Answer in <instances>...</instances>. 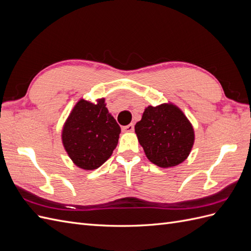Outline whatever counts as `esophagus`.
Listing matches in <instances>:
<instances>
[{"instance_id": "obj_1", "label": "esophagus", "mask_w": 251, "mask_h": 251, "mask_svg": "<svg viewBox=\"0 0 251 251\" xmlns=\"http://www.w3.org/2000/svg\"><path fill=\"white\" fill-rule=\"evenodd\" d=\"M123 131H124V132H133V131H134V125H133V124H130V125H127V126H124V127H123Z\"/></svg>"}]
</instances>
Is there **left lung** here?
Here are the masks:
<instances>
[{
  "instance_id": "1",
  "label": "left lung",
  "mask_w": 251,
  "mask_h": 251,
  "mask_svg": "<svg viewBox=\"0 0 251 251\" xmlns=\"http://www.w3.org/2000/svg\"><path fill=\"white\" fill-rule=\"evenodd\" d=\"M135 133L149 160L163 169L183 162L195 141L192 124L172 103L149 105L136 124Z\"/></svg>"
}]
</instances>
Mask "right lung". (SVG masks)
Instances as JSON below:
<instances>
[{"label":"right lung","mask_w":251,"mask_h":251,"mask_svg":"<svg viewBox=\"0 0 251 251\" xmlns=\"http://www.w3.org/2000/svg\"><path fill=\"white\" fill-rule=\"evenodd\" d=\"M119 134L120 126L105 108L104 98L97 103L80 100L65 123L62 139L74 164L92 171L111 157Z\"/></svg>","instance_id":"1"}]
</instances>
